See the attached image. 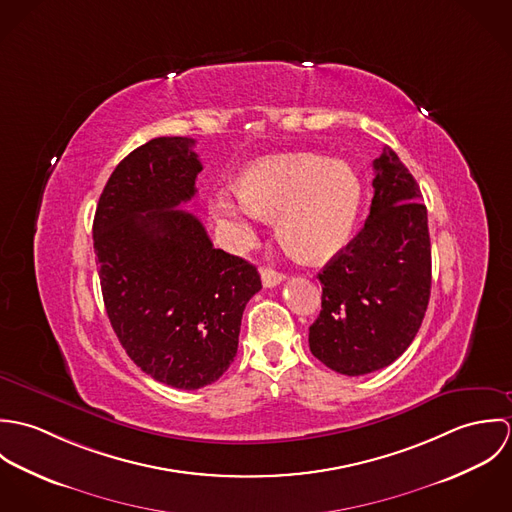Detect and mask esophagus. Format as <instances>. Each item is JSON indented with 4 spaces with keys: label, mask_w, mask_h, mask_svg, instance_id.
<instances>
[{
    "label": "esophagus",
    "mask_w": 512,
    "mask_h": 512,
    "mask_svg": "<svg viewBox=\"0 0 512 512\" xmlns=\"http://www.w3.org/2000/svg\"><path fill=\"white\" fill-rule=\"evenodd\" d=\"M284 282V274L272 270V268H262V284L264 288H276L278 284Z\"/></svg>",
    "instance_id": "obj_1"
}]
</instances>
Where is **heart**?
<instances>
[{
  "instance_id": "1",
  "label": "heart",
  "mask_w": 512,
  "mask_h": 512,
  "mask_svg": "<svg viewBox=\"0 0 512 512\" xmlns=\"http://www.w3.org/2000/svg\"><path fill=\"white\" fill-rule=\"evenodd\" d=\"M361 183L353 169L319 155L293 153L250 165L236 183L211 197V213L236 242L252 236L260 219H276L284 248L301 262L335 256L353 230Z\"/></svg>"
}]
</instances>
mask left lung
<instances>
[{
	"label": "left lung",
	"mask_w": 512,
	"mask_h": 512,
	"mask_svg": "<svg viewBox=\"0 0 512 512\" xmlns=\"http://www.w3.org/2000/svg\"><path fill=\"white\" fill-rule=\"evenodd\" d=\"M361 232L317 274L321 311L309 349L335 372L361 376L394 363L414 341L432 290V248L422 193L384 147Z\"/></svg>",
	"instance_id": "8db88e82"
}]
</instances>
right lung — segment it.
I'll return each mask as SVG.
<instances>
[{
    "label": "right lung",
    "instance_id": "obj_1",
    "mask_svg": "<svg viewBox=\"0 0 512 512\" xmlns=\"http://www.w3.org/2000/svg\"><path fill=\"white\" fill-rule=\"evenodd\" d=\"M191 138H155L124 157L94 215V252L112 329L153 380L181 390L217 382L234 361L258 270L215 248L179 207L203 165Z\"/></svg>",
    "mask_w": 512,
    "mask_h": 512
}]
</instances>
